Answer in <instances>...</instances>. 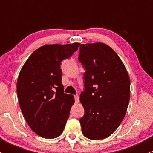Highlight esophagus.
<instances>
[{
	"label": "esophagus",
	"mask_w": 153,
	"mask_h": 153,
	"mask_svg": "<svg viewBox=\"0 0 153 153\" xmlns=\"http://www.w3.org/2000/svg\"><path fill=\"white\" fill-rule=\"evenodd\" d=\"M74 98H75V103H78L79 102V96L78 95H75V96H74Z\"/></svg>",
	"instance_id": "esophagus-1"
}]
</instances>
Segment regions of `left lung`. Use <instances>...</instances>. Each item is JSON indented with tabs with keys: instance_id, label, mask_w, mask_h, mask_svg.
Returning <instances> with one entry per match:
<instances>
[{
	"instance_id": "obj_1",
	"label": "left lung",
	"mask_w": 153,
	"mask_h": 153,
	"mask_svg": "<svg viewBox=\"0 0 153 153\" xmlns=\"http://www.w3.org/2000/svg\"><path fill=\"white\" fill-rule=\"evenodd\" d=\"M78 59L85 69L80 101L85 110L80 119L82 133L102 140L122 122L130 98V79L117 54L103 43L82 44Z\"/></svg>"
}]
</instances>
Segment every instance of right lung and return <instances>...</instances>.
<instances>
[{
	"label": "right lung",
	"mask_w": 153,
	"mask_h": 153,
	"mask_svg": "<svg viewBox=\"0 0 153 153\" xmlns=\"http://www.w3.org/2000/svg\"><path fill=\"white\" fill-rule=\"evenodd\" d=\"M79 46L77 42L44 45L31 54L19 73V106L28 125L42 137H57L65 127L75 101L64 93L60 63Z\"/></svg>",
	"instance_id": "right-lung-1"
}]
</instances>
